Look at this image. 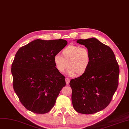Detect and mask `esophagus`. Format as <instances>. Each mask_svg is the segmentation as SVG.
<instances>
[{
    "label": "esophagus",
    "mask_w": 129,
    "mask_h": 129,
    "mask_svg": "<svg viewBox=\"0 0 129 129\" xmlns=\"http://www.w3.org/2000/svg\"><path fill=\"white\" fill-rule=\"evenodd\" d=\"M65 81H66V85H69V83H70V79L68 78H65Z\"/></svg>",
    "instance_id": "34e87169"
}]
</instances>
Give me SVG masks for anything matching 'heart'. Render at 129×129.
I'll list each match as a JSON object with an SVG mask.
<instances>
[{"label":"heart","instance_id":"obj_1","mask_svg":"<svg viewBox=\"0 0 129 129\" xmlns=\"http://www.w3.org/2000/svg\"><path fill=\"white\" fill-rule=\"evenodd\" d=\"M62 56L56 54L53 62L56 69L63 72L69 66L66 73L69 76H80L86 72L90 64V53L86 47L78 45H70L61 52Z\"/></svg>","mask_w":129,"mask_h":129}]
</instances>
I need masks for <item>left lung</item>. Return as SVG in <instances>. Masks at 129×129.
I'll return each instance as SVG.
<instances>
[{"label": "left lung", "instance_id": "8db88e82", "mask_svg": "<svg viewBox=\"0 0 129 129\" xmlns=\"http://www.w3.org/2000/svg\"><path fill=\"white\" fill-rule=\"evenodd\" d=\"M90 53L86 72L70 82L74 109L83 114L96 113L109 105L118 85L119 66L111 49L95 38L78 40Z\"/></svg>", "mask_w": 129, "mask_h": 129}]
</instances>
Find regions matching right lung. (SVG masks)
Segmentation results:
<instances>
[{"mask_svg":"<svg viewBox=\"0 0 129 129\" xmlns=\"http://www.w3.org/2000/svg\"><path fill=\"white\" fill-rule=\"evenodd\" d=\"M67 44L63 39H37L16 53L11 68L13 88L27 110L45 114L55 105L66 82L55 67L53 57Z\"/></svg>","mask_w":129,"mask_h":129,"instance_id":"right-lung-1","label":"right lung"}]
</instances>
